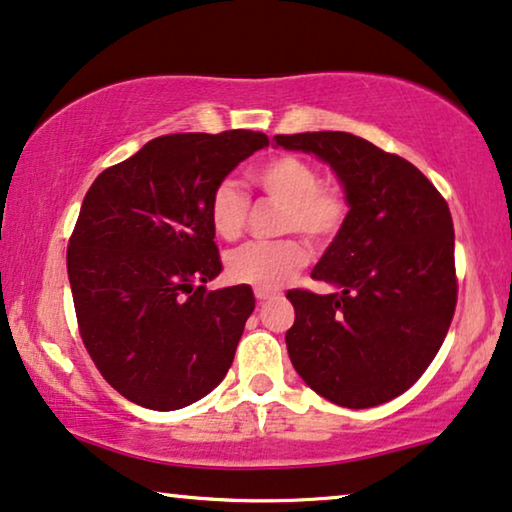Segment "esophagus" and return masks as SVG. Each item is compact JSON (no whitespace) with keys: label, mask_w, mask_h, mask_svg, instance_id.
I'll return each instance as SVG.
<instances>
[{"label":"esophagus","mask_w":512,"mask_h":512,"mask_svg":"<svg viewBox=\"0 0 512 512\" xmlns=\"http://www.w3.org/2000/svg\"><path fill=\"white\" fill-rule=\"evenodd\" d=\"M256 300L258 302H265V300H272V298H277V293L274 291H265V288H256Z\"/></svg>","instance_id":"1"}]
</instances>
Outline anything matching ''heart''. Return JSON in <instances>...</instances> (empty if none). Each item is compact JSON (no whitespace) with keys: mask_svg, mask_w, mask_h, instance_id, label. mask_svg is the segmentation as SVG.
Masks as SVG:
<instances>
[{"mask_svg":"<svg viewBox=\"0 0 512 512\" xmlns=\"http://www.w3.org/2000/svg\"><path fill=\"white\" fill-rule=\"evenodd\" d=\"M254 182L272 201L284 205L281 233H302L323 244L335 238L346 219V201L337 189L323 187L318 170L309 161L281 154L258 166ZM249 198L231 180L219 182L210 196V224L224 240L240 238L247 226ZM307 247L300 240L251 242L226 258V272L235 284L254 288H279L307 263Z\"/></svg>","mask_w":512,"mask_h":512,"instance_id":"b5f03b06","label":"heart"}]
</instances>
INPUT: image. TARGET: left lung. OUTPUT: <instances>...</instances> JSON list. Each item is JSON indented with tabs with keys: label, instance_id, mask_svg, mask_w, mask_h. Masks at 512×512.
I'll return each instance as SVG.
<instances>
[{
	"label": "left lung",
	"instance_id": "8db88e82",
	"mask_svg": "<svg viewBox=\"0 0 512 512\" xmlns=\"http://www.w3.org/2000/svg\"><path fill=\"white\" fill-rule=\"evenodd\" d=\"M314 154L344 189L348 214L311 277L335 293L288 291L286 348L311 390L346 409L402 395L439 353L457 305L448 203L409 161L346 131L274 136Z\"/></svg>",
	"mask_w": 512,
	"mask_h": 512
}]
</instances>
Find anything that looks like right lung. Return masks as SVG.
Returning a JSON list of instances; mask_svg holds the SVG:
<instances>
[{"label":"right lung","mask_w":512,"mask_h":512,"mask_svg":"<svg viewBox=\"0 0 512 512\" xmlns=\"http://www.w3.org/2000/svg\"><path fill=\"white\" fill-rule=\"evenodd\" d=\"M256 131L154 138L96 177L66 251L78 328L103 379L129 402L175 411L224 381L256 307L247 284L207 291L221 258L210 196Z\"/></svg>","instance_id":"1"}]
</instances>
